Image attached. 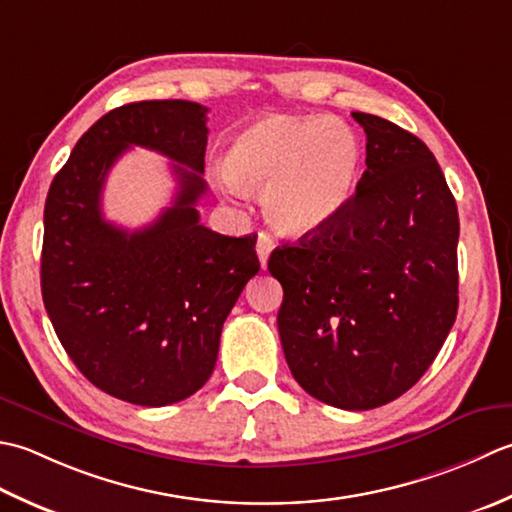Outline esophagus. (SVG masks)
Wrapping results in <instances>:
<instances>
[{
  "instance_id": "34e87169",
  "label": "esophagus",
  "mask_w": 512,
  "mask_h": 512,
  "mask_svg": "<svg viewBox=\"0 0 512 512\" xmlns=\"http://www.w3.org/2000/svg\"><path fill=\"white\" fill-rule=\"evenodd\" d=\"M274 241H271L269 238V234H265V232H260L258 234V243H256V254H258V260H260V265L263 267H267V260H269V256H271V252H274Z\"/></svg>"
}]
</instances>
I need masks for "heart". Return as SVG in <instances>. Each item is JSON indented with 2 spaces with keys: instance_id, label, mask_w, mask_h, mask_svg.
I'll return each mask as SVG.
<instances>
[{
  "instance_id": "heart-1",
  "label": "heart",
  "mask_w": 512,
  "mask_h": 512,
  "mask_svg": "<svg viewBox=\"0 0 512 512\" xmlns=\"http://www.w3.org/2000/svg\"><path fill=\"white\" fill-rule=\"evenodd\" d=\"M362 145L347 123L269 114L236 134L225 154L227 194L263 190L269 225L309 236L329 225L356 192Z\"/></svg>"
}]
</instances>
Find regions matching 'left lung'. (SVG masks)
I'll list each match as a JSON object with an SVG mask.
<instances>
[{
	"label": "left lung",
	"mask_w": 512,
	"mask_h": 512,
	"mask_svg": "<svg viewBox=\"0 0 512 512\" xmlns=\"http://www.w3.org/2000/svg\"><path fill=\"white\" fill-rule=\"evenodd\" d=\"M367 170L347 207L296 245L276 247L278 333L316 400L369 411L431 367L457 316L455 198L433 152L382 117L353 112Z\"/></svg>",
	"instance_id": "obj_1"
}]
</instances>
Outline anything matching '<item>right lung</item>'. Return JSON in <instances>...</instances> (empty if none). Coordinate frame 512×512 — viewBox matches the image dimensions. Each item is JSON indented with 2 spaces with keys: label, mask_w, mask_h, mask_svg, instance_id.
Masks as SVG:
<instances>
[{
  "label": "right lung",
  "mask_w": 512,
  "mask_h": 512,
  "mask_svg": "<svg viewBox=\"0 0 512 512\" xmlns=\"http://www.w3.org/2000/svg\"><path fill=\"white\" fill-rule=\"evenodd\" d=\"M207 108L139 101L114 108L77 141L44 207L41 296L77 369L112 398L165 406L210 380L223 322L260 269L256 236L201 225ZM130 144L168 155L180 192L148 228L108 224L102 183Z\"/></svg>",
  "instance_id": "1"
}]
</instances>
